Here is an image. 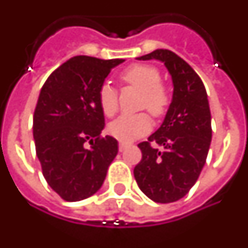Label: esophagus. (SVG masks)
<instances>
[{
    "instance_id": "1",
    "label": "esophagus",
    "mask_w": 248,
    "mask_h": 248,
    "mask_svg": "<svg viewBox=\"0 0 248 248\" xmlns=\"http://www.w3.org/2000/svg\"><path fill=\"white\" fill-rule=\"evenodd\" d=\"M126 148H127V143H124V142H119V150H121V152H124Z\"/></svg>"
}]
</instances>
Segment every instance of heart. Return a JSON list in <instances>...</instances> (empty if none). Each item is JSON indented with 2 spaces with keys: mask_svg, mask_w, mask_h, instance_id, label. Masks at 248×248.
I'll return each instance as SVG.
<instances>
[{
  "mask_svg": "<svg viewBox=\"0 0 248 248\" xmlns=\"http://www.w3.org/2000/svg\"><path fill=\"white\" fill-rule=\"evenodd\" d=\"M122 80L142 91L141 106L146 107L153 115L158 117L164 114L169 105V94L160 83L158 70L152 65L136 64L122 72ZM98 102L103 114L112 117L118 110V95L111 84H102L98 93ZM152 129V119L148 114H124L108 124V133L122 142L134 141L145 136Z\"/></svg>",
  "mask_w": 248,
  "mask_h": 248,
  "instance_id": "1",
  "label": "heart"
}]
</instances>
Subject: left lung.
Instances as JSON below:
<instances>
[{"label":"left lung","instance_id":"1","mask_svg":"<svg viewBox=\"0 0 248 248\" xmlns=\"http://www.w3.org/2000/svg\"><path fill=\"white\" fill-rule=\"evenodd\" d=\"M137 60H158L172 78V102L164 122L138 148L134 168L140 189L155 202H177L189 192L205 165L212 140L207 91L193 68L174 52L155 49ZM155 141L161 149L153 148Z\"/></svg>","mask_w":248,"mask_h":248}]
</instances>
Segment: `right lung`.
Segmentation results:
<instances>
[{
  "mask_svg": "<svg viewBox=\"0 0 248 248\" xmlns=\"http://www.w3.org/2000/svg\"><path fill=\"white\" fill-rule=\"evenodd\" d=\"M124 62L75 56L53 71L40 91L33 115L36 154L48 185L65 202L96 193L118 153L115 138H99L105 115L98 93Z\"/></svg>",
  "mask_w": 248,
  "mask_h": 248,
  "instance_id": "1",
  "label": "right lung"
}]
</instances>
